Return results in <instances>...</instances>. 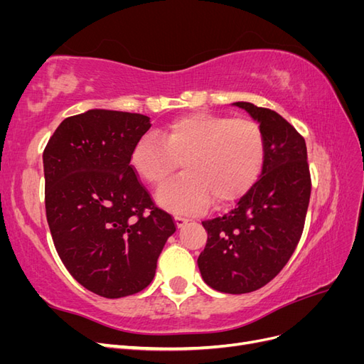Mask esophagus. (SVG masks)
<instances>
[{"mask_svg":"<svg viewBox=\"0 0 364 364\" xmlns=\"http://www.w3.org/2000/svg\"><path fill=\"white\" fill-rule=\"evenodd\" d=\"M174 222H176V226L182 228L186 222H188V218L183 217V215H176V217H174Z\"/></svg>","mask_w":364,"mask_h":364,"instance_id":"obj_1","label":"esophagus"}]
</instances>
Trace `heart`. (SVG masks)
Here are the masks:
<instances>
[{
	"mask_svg": "<svg viewBox=\"0 0 364 364\" xmlns=\"http://www.w3.org/2000/svg\"><path fill=\"white\" fill-rule=\"evenodd\" d=\"M266 158V139L257 121L194 112L176 118L161 135H142L130 165L149 185H159L179 167L183 174L165 183L158 202L174 213H202L214 200L222 208L241 199L257 182Z\"/></svg>",
	"mask_w": 364,
	"mask_h": 364,
	"instance_id": "1",
	"label": "heart"
}]
</instances>
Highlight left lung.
I'll use <instances>...</instances> for the list:
<instances>
[{
  "mask_svg": "<svg viewBox=\"0 0 364 364\" xmlns=\"http://www.w3.org/2000/svg\"><path fill=\"white\" fill-rule=\"evenodd\" d=\"M266 139L261 178L222 217L202 222L208 241L197 264L209 287L243 294L282 270L299 243L311 194L304 136L272 109L237 102Z\"/></svg>",
  "mask_w": 364,
  "mask_h": 364,
  "instance_id": "obj_1",
  "label": "left lung"
}]
</instances>
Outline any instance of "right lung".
<instances>
[{
    "label": "right lung",
    "instance_id": "obj_1",
    "mask_svg": "<svg viewBox=\"0 0 364 364\" xmlns=\"http://www.w3.org/2000/svg\"><path fill=\"white\" fill-rule=\"evenodd\" d=\"M150 127L146 115L91 109L65 118L43 150L54 247L77 282L109 299L147 287L176 230L130 165Z\"/></svg>",
    "mask_w": 364,
    "mask_h": 364
}]
</instances>
